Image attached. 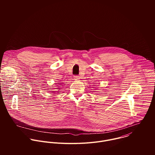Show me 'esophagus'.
Instances as JSON below:
<instances>
[{"label": "esophagus", "instance_id": "esophagus-1", "mask_svg": "<svg viewBox=\"0 0 155 155\" xmlns=\"http://www.w3.org/2000/svg\"><path fill=\"white\" fill-rule=\"evenodd\" d=\"M74 78L75 80H78L80 79V77L78 76V75H75V76L74 77Z\"/></svg>", "mask_w": 155, "mask_h": 155}]
</instances>
